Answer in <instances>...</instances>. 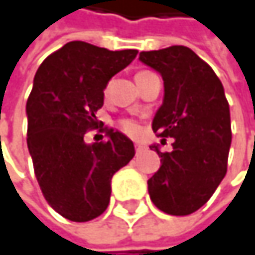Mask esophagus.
<instances>
[{"mask_svg": "<svg viewBox=\"0 0 255 255\" xmlns=\"http://www.w3.org/2000/svg\"><path fill=\"white\" fill-rule=\"evenodd\" d=\"M144 149H146V147H144L141 143H135V153H137V154L143 153V151H144Z\"/></svg>", "mask_w": 255, "mask_h": 255, "instance_id": "esophagus-1", "label": "esophagus"}]
</instances>
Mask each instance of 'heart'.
<instances>
[{
    "mask_svg": "<svg viewBox=\"0 0 255 255\" xmlns=\"http://www.w3.org/2000/svg\"><path fill=\"white\" fill-rule=\"evenodd\" d=\"M141 73H143V71H141ZM120 127H121V129H123L124 132H127L128 135H135V134L138 132V126H137V123L132 121V120H129V118L121 120V121H120Z\"/></svg>",
    "mask_w": 255,
    "mask_h": 255,
    "instance_id": "1",
    "label": "heart"
}]
</instances>
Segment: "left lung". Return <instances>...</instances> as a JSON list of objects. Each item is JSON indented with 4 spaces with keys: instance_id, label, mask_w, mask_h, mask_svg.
Returning <instances> with one entry per match:
<instances>
[{
    "instance_id": "left-lung-1",
    "label": "left lung",
    "mask_w": 255,
    "mask_h": 255,
    "mask_svg": "<svg viewBox=\"0 0 255 255\" xmlns=\"http://www.w3.org/2000/svg\"><path fill=\"white\" fill-rule=\"evenodd\" d=\"M140 61L160 73L165 86L151 128L159 137L174 138L172 151L150 146L162 165L147 181L149 194L168 215H191L226 175L232 140L229 104L212 67L187 46L143 51Z\"/></svg>"
}]
</instances>
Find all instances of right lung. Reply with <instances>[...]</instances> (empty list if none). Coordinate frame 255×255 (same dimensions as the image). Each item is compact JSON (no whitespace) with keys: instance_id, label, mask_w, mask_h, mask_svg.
<instances>
[{"instance_id":"obj_1","label":"right lung","mask_w":255,"mask_h":255,"mask_svg":"<svg viewBox=\"0 0 255 255\" xmlns=\"http://www.w3.org/2000/svg\"><path fill=\"white\" fill-rule=\"evenodd\" d=\"M137 52L74 40L36 71L26 105L27 147L42 194L65 219L101 216L109 204L112 176L134 157L132 141L120 131L101 127L108 138L92 144L84 135L99 126L96 112L104 106L108 81Z\"/></svg>"}]
</instances>
